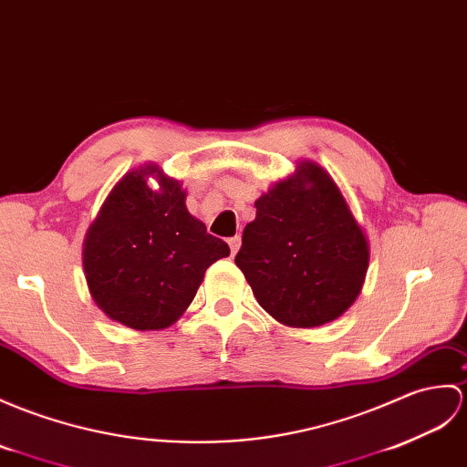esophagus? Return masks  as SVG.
Listing matches in <instances>:
<instances>
[{"instance_id":"esophagus-1","label":"esophagus","mask_w":467,"mask_h":467,"mask_svg":"<svg viewBox=\"0 0 467 467\" xmlns=\"http://www.w3.org/2000/svg\"><path fill=\"white\" fill-rule=\"evenodd\" d=\"M229 246H231V253L233 254H236L238 253V248H241V236H233V238H229Z\"/></svg>"}]
</instances>
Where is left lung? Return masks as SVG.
<instances>
[{"mask_svg":"<svg viewBox=\"0 0 467 467\" xmlns=\"http://www.w3.org/2000/svg\"><path fill=\"white\" fill-rule=\"evenodd\" d=\"M254 207L234 263L258 305L290 328L342 317L362 290L370 244L328 171L300 161Z\"/></svg>","mask_w":467,"mask_h":467,"instance_id":"8db88e82","label":"left lung"}]
</instances>
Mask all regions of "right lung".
<instances>
[{
  "instance_id": "add662e5",
  "label": "right lung",
  "mask_w": 467,
  "mask_h": 467,
  "mask_svg": "<svg viewBox=\"0 0 467 467\" xmlns=\"http://www.w3.org/2000/svg\"><path fill=\"white\" fill-rule=\"evenodd\" d=\"M149 176L159 190L148 187ZM184 201L181 181L149 162L115 184L85 234L83 270L91 298L127 328H169L189 308L207 268L231 254Z\"/></svg>"
}]
</instances>
